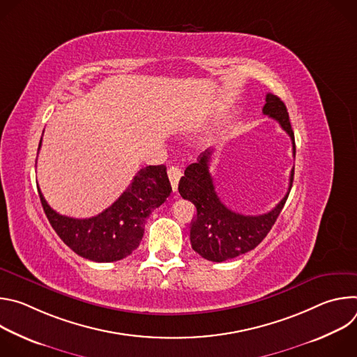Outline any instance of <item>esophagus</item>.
Here are the masks:
<instances>
[{
  "label": "esophagus",
  "instance_id": "obj_1",
  "mask_svg": "<svg viewBox=\"0 0 357 357\" xmlns=\"http://www.w3.org/2000/svg\"><path fill=\"white\" fill-rule=\"evenodd\" d=\"M182 176V171L178 168V167H171L168 169V178L171 181V185H172V190L176 192L178 190V183H179V179Z\"/></svg>",
  "mask_w": 357,
  "mask_h": 357
}]
</instances>
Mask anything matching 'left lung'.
<instances>
[{"label": "left lung", "instance_id": "obj_1", "mask_svg": "<svg viewBox=\"0 0 357 357\" xmlns=\"http://www.w3.org/2000/svg\"><path fill=\"white\" fill-rule=\"evenodd\" d=\"M263 113L278 121L281 128L289 135L295 155L294 131L282 100L267 93ZM211 155L212 151L206 149L197 162L190 164L185 169L178 190L183 199L190 200L196 208V216L190 226L192 248L203 259L222 263L256 248L264 240L285 205L292 188L294 168L289 176L288 192L278 205L268 213L245 216L230 211L219 199L209 172Z\"/></svg>", "mask_w": 357, "mask_h": 357}]
</instances>
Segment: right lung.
Instances as JSON below:
<instances>
[{"mask_svg": "<svg viewBox=\"0 0 357 357\" xmlns=\"http://www.w3.org/2000/svg\"><path fill=\"white\" fill-rule=\"evenodd\" d=\"M40 144L42 138L39 148ZM38 192L50 226L69 248L83 259L112 263L130 256L139 245L146 219L167 200L172 188L165 165L145 167L110 208L89 219L56 213Z\"/></svg>", "mask_w": 357, "mask_h": 357, "instance_id": "obj_1", "label": "right lung"}]
</instances>
